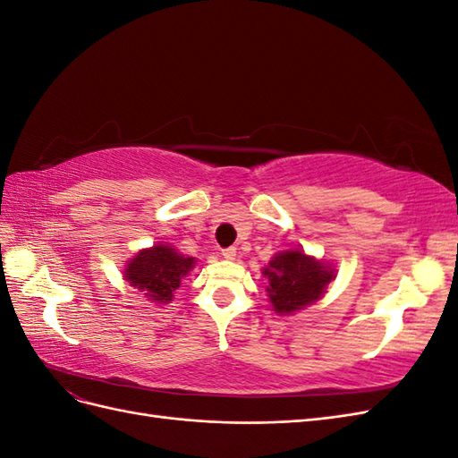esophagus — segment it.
<instances>
[{
  "instance_id": "1",
  "label": "esophagus",
  "mask_w": 458,
  "mask_h": 458,
  "mask_svg": "<svg viewBox=\"0 0 458 458\" xmlns=\"http://www.w3.org/2000/svg\"><path fill=\"white\" fill-rule=\"evenodd\" d=\"M221 256H224L225 259H234V256H237V248H234V246L224 248V250H221Z\"/></svg>"
}]
</instances>
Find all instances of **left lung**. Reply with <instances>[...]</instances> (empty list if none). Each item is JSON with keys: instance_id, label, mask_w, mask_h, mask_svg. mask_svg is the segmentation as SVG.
<instances>
[{"instance_id": "8db88e82", "label": "left lung", "mask_w": 458, "mask_h": 458, "mask_svg": "<svg viewBox=\"0 0 458 458\" xmlns=\"http://www.w3.org/2000/svg\"><path fill=\"white\" fill-rule=\"evenodd\" d=\"M267 276L269 300L276 313H293L310 306L325 293L332 281V271L300 250H288L275 256L269 267L263 269Z\"/></svg>"}]
</instances>
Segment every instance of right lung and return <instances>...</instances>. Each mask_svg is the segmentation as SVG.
Instances as JSON below:
<instances>
[{
    "instance_id": "right-lung-1",
    "label": "right lung",
    "mask_w": 458,
    "mask_h": 458,
    "mask_svg": "<svg viewBox=\"0 0 458 458\" xmlns=\"http://www.w3.org/2000/svg\"><path fill=\"white\" fill-rule=\"evenodd\" d=\"M192 258H183L174 248L158 244L150 250H141L128 263L126 281L143 290L150 300L165 303L179 288L182 276L192 269Z\"/></svg>"
}]
</instances>
